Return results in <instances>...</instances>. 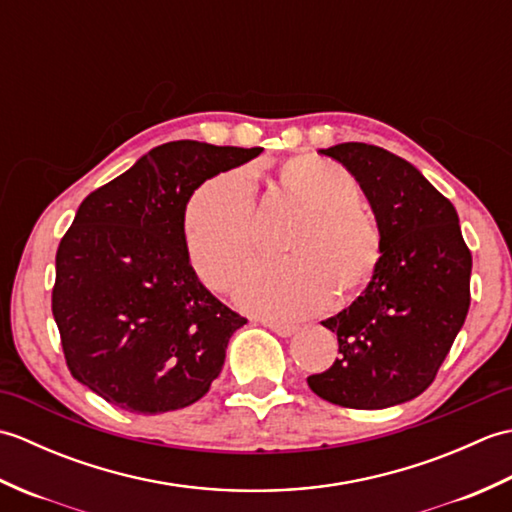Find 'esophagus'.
Wrapping results in <instances>:
<instances>
[{"mask_svg": "<svg viewBox=\"0 0 512 512\" xmlns=\"http://www.w3.org/2000/svg\"><path fill=\"white\" fill-rule=\"evenodd\" d=\"M262 325H266V328L273 330L275 334L279 336H292L297 332L295 325H288V323H277V321H262Z\"/></svg>", "mask_w": 512, "mask_h": 512, "instance_id": "esophagus-1", "label": "esophagus"}]
</instances>
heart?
Here are the masks:
<instances>
[{"label":"heart","instance_id":"heart-1","mask_svg":"<svg viewBox=\"0 0 512 512\" xmlns=\"http://www.w3.org/2000/svg\"><path fill=\"white\" fill-rule=\"evenodd\" d=\"M279 182L306 217L292 228L284 262L257 264L239 281L235 301L268 319H301L321 310L332 290L354 295L383 259V235L361 204V187L343 165L299 156ZM255 187L239 167L202 182L182 213L184 253L206 286L226 290L253 255Z\"/></svg>","mask_w":512,"mask_h":512}]
</instances>
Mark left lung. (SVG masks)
<instances>
[{
    "label": "left lung",
    "mask_w": 512,
    "mask_h": 512,
    "mask_svg": "<svg viewBox=\"0 0 512 512\" xmlns=\"http://www.w3.org/2000/svg\"><path fill=\"white\" fill-rule=\"evenodd\" d=\"M323 156L352 173L383 235V259L350 308L325 319L339 358L308 376L314 394L350 409H385L436 378L471 306V250L455 206L391 151L341 143Z\"/></svg>",
    "instance_id": "left-lung-1"
}]
</instances>
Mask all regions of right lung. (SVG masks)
<instances>
[{
    "label": "right lung",
    "instance_id": "1",
    "mask_svg": "<svg viewBox=\"0 0 512 512\" xmlns=\"http://www.w3.org/2000/svg\"><path fill=\"white\" fill-rule=\"evenodd\" d=\"M262 151L173 140L81 202L57 250L52 314L70 374L110 405L184 409L220 376L246 319L200 284L182 213L204 180Z\"/></svg>",
    "mask_w": 512,
    "mask_h": 512
}]
</instances>
